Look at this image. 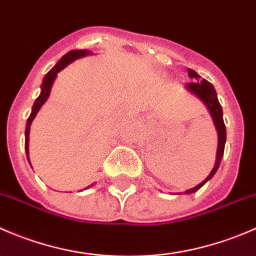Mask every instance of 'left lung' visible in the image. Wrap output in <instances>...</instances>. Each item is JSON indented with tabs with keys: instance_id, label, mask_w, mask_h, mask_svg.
I'll list each match as a JSON object with an SVG mask.
<instances>
[{
	"instance_id": "left-lung-1",
	"label": "left lung",
	"mask_w": 256,
	"mask_h": 256,
	"mask_svg": "<svg viewBox=\"0 0 256 256\" xmlns=\"http://www.w3.org/2000/svg\"><path fill=\"white\" fill-rule=\"evenodd\" d=\"M188 76L190 78L197 80V82H190L187 84V89L190 90L192 92H194L198 98H200L202 102H204V104L207 105L209 109V112H210L212 118H213L214 125H216V131H218V152H216V166L212 170V172L209 174V176L203 180L202 183H200L198 186H196L194 188H190V190H186V193H194L202 187L203 184L208 182L212 177L214 176V174L218 170L219 164H220L222 157H223L224 154V146H226V125H224L223 121V110H222L220 104H219V100L216 98V92L214 90L213 85L208 82V80L200 79V76L196 73L193 69H188Z\"/></svg>"
}]
</instances>
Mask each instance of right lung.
Instances as JSON below:
<instances>
[{
	"label": "right lung",
	"instance_id": "obj_1",
	"mask_svg": "<svg viewBox=\"0 0 256 256\" xmlns=\"http://www.w3.org/2000/svg\"><path fill=\"white\" fill-rule=\"evenodd\" d=\"M89 54V50H82V49H80V50H70L68 52V53L66 54V56H63L60 58V60L58 62V63L56 64V66H53V68L50 69V70L48 72L47 76H44V79H43V82H42V92H40V96L36 99L34 104H33V108H32V112H30V118H28L27 120V125H26V141H24V148H26V154H27V158L30 160V157H28V140H30V124H32V120L36 118V115H37V112H40V106H42L43 104H44L46 102H47L48 96H49V92H50V88H52V84H53L54 79H56V73H59L60 70H63L64 68H66V66H68L69 63H72L73 60H76V59L78 58H82V56H85Z\"/></svg>",
	"mask_w": 256,
	"mask_h": 256
}]
</instances>
